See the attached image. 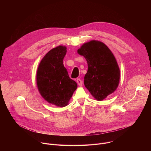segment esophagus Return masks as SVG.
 I'll use <instances>...</instances> for the list:
<instances>
[{"mask_svg": "<svg viewBox=\"0 0 151 151\" xmlns=\"http://www.w3.org/2000/svg\"><path fill=\"white\" fill-rule=\"evenodd\" d=\"M76 82L78 83V84L80 86H81L82 85V81H81L80 79H76Z\"/></svg>", "mask_w": 151, "mask_h": 151, "instance_id": "34e87169", "label": "esophagus"}]
</instances>
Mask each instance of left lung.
I'll list each match as a JSON object with an SVG mask.
<instances>
[{"label": "left lung", "instance_id": "left-lung-1", "mask_svg": "<svg viewBox=\"0 0 151 151\" xmlns=\"http://www.w3.org/2000/svg\"><path fill=\"white\" fill-rule=\"evenodd\" d=\"M78 53L88 63L85 87L95 99L104 100L116 89L119 83L120 70L114 55L105 44L95 40L84 43Z\"/></svg>", "mask_w": 151, "mask_h": 151}]
</instances>
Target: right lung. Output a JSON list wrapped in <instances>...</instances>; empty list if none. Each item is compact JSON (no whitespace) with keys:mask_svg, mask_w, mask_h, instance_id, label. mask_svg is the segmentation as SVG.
<instances>
[{"mask_svg":"<svg viewBox=\"0 0 151 151\" xmlns=\"http://www.w3.org/2000/svg\"><path fill=\"white\" fill-rule=\"evenodd\" d=\"M66 47L57 46L49 50L40 61L36 74V83L41 96L49 104L64 107L68 105L78 85L71 79L63 60Z\"/></svg>","mask_w":151,"mask_h":151,"instance_id":"right-lung-1","label":"right lung"}]
</instances>
